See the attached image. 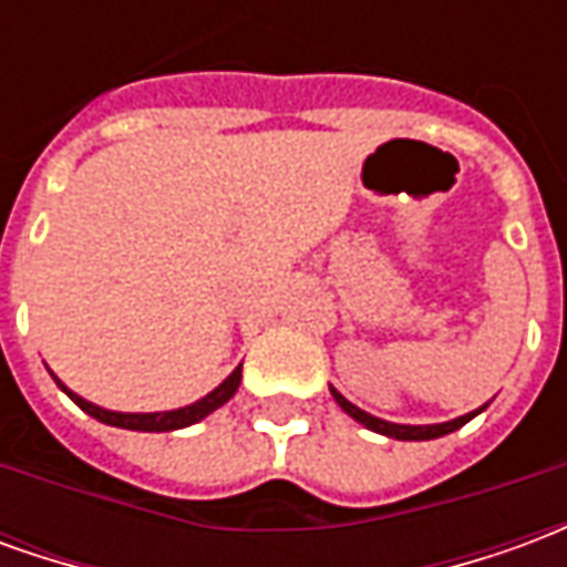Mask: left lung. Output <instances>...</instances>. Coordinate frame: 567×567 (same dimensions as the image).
<instances>
[{
  "label": "left lung",
  "mask_w": 567,
  "mask_h": 567,
  "mask_svg": "<svg viewBox=\"0 0 567 567\" xmlns=\"http://www.w3.org/2000/svg\"><path fill=\"white\" fill-rule=\"evenodd\" d=\"M331 394H333V401L343 406V413H349V416L355 419V422H361V425L370 427V431H377V434H385V437H394V440H434V437H443V434H452V431H458L464 422H471V419L480 416V413L486 410V404H483L480 410H474V413H464V416L452 419V422H440V425H398V422H385V419H377V416H370V413H364L361 406H355L352 401H346L343 394L337 392L333 385H331Z\"/></svg>",
  "instance_id": "left-lung-1"
}]
</instances>
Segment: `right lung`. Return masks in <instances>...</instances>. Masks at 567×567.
Instances as JSON below:
<instances>
[{"mask_svg": "<svg viewBox=\"0 0 567 567\" xmlns=\"http://www.w3.org/2000/svg\"><path fill=\"white\" fill-rule=\"evenodd\" d=\"M54 382L63 389V392L75 401V404L87 413V416L100 419L105 425H115V427H127V431H178V427H187V425H197L199 419H206L209 413H215L218 406H224L230 398L236 394L239 389V382H243V364L227 377V380L218 385V389H212L206 398H199L194 404L187 406H178V410H163V413H117V410H105L100 404H91V401H84L81 394H75L69 389L66 382L56 377L54 370H48Z\"/></svg>", "mask_w": 567, "mask_h": 567, "instance_id": "right-lung-1", "label": "right lung"}]
</instances>
